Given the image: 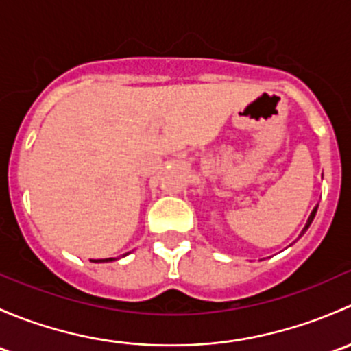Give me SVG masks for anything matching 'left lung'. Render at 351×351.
<instances>
[{"label":"left lung","instance_id":"8db88e82","mask_svg":"<svg viewBox=\"0 0 351 351\" xmlns=\"http://www.w3.org/2000/svg\"><path fill=\"white\" fill-rule=\"evenodd\" d=\"M316 212H317V205H316V207H314V208H313V212H311L309 219H307V222H306V226H304V229H302V232H300V236H302V234H304V232H306V231H307V229H309V226H311V224H313L314 217H316ZM300 236H299V238H300Z\"/></svg>","mask_w":351,"mask_h":351}]
</instances>
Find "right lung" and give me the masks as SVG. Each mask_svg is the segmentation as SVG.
<instances>
[{
    "label": "right lung",
    "mask_w": 351,
    "mask_h": 351,
    "mask_svg": "<svg viewBox=\"0 0 351 351\" xmlns=\"http://www.w3.org/2000/svg\"><path fill=\"white\" fill-rule=\"evenodd\" d=\"M127 254L129 253H125L123 256H127ZM115 260L117 258H104V260H91V261H93V263H108V261H115Z\"/></svg>",
    "instance_id": "add662e5"
}]
</instances>
